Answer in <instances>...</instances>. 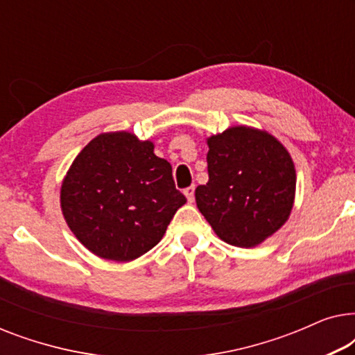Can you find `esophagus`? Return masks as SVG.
<instances>
[{"instance_id": "esophagus-1", "label": "esophagus", "mask_w": 355, "mask_h": 355, "mask_svg": "<svg viewBox=\"0 0 355 355\" xmlns=\"http://www.w3.org/2000/svg\"><path fill=\"white\" fill-rule=\"evenodd\" d=\"M193 192H196V186H189L187 189H184V196L187 197L189 202L193 200Z\"/></svg>"}]
</instances>
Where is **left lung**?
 I'll list each match as a JSON object with an SVG mask.
<instances>
[{"label":"left lung","mask_w":355,"mask_h":355,"mask_svg":"<svg viewBox=\"0 0 355 355\" xmlns=\"http://www.w3.org/2000/svg\"><path fill=\"white\" fill-rule=\"evenodd\" d=\"M208 148V182L196 189L198 210L227 244L259 245L293 210V158L273 135L245 125L211 135Z\"/></svg>","instance_id":"1"}]
</instances>
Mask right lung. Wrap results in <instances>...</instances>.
<instances>
[{"label": "right lung", "mask_w": 355, "mask_h": 355, "mask_svg": "<svg viewBox=\"0 0 355 355\" xmlns=\"http://www.w3.org/2000/svg\"><path fill=\"white\" fill-rule=\"evenodd\" d=\"M186 197L153 144L130 132L100 134L72 162L61 186L67 226L90 252L130 261L162 241Z\"/></svg>", "instance_id": "add662e5"}]
</instances>
